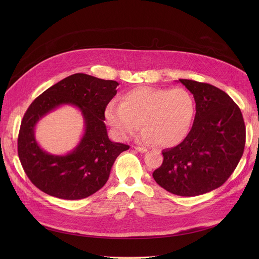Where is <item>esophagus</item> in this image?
I'll return each mask as SVG.
<instances>
[{
  "instance_id": "esophagus-1",
  "label": "esophagus",
  "mask_w": 259,
  "mask_h": 259,
  "mask_svg": "<svg viewBox=\"0 0 259 259\" xmlns=\"http://www.w3.org/2000/svg\"><path fill=\"white\" fill-rule=\"evenodd\" d=\"M134 149L139 153H146L147 152V149H145V147H141V146H134Z\"/></svg>"
}]
</instances>
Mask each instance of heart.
Masks as SVG:
<instances>
[{"mask_svg":"<svg viewBox=\"0 0 259 259\" xmlns=\"http://www.w3.org/2000/svg\"><path fill=\"white\" fill-rule=\"evenodd\" d=\"M194 115V97L182 88L138 87L125 93L122 102H109L105 110L108 123L121 139L130 138L142 124L140 140L162 146L183 141Z\"/></svg>","mask_w":259,"mask_h":259,"instance_id":"b5f03b06","label":"heart"}]
</instances>
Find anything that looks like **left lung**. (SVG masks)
I'll return each instance as SVG.
<instances>
[{
	"instance_id": "obj_1",
	"label": "left lung",
	"mask_w": 259,
	"mask_h": 259,
	"mask_svg": "<svg viewBox=\"0 0 259 259\" xmlns=\"http://www.w3.org/2000/svg\"><path fill=\"white\" fill-rule=\"evenodd\" d=\"M179 82L194 95V124L183 141L162 152L163 163L153 177L173 195L195 197L221 187L235 171L246 127L240 107L225 91L193 80Z\"/></svg>"
}]
</instances>
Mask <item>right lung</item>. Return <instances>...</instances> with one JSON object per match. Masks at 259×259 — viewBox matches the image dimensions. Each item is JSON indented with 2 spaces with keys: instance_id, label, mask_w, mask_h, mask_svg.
<instances>
[{
  "instance_id": "add662e5",
  "label": "right lung",
  "mask_w": 259,
  "mask_h": 259,
  "mask_svg": "<svg viewBox=\"0 0 259 259\" xmlns=\"http://www.w3.org/2000/svg\"><path fill=\"white\" fill-rule=\"evenodd\" d=\"M119 83L75 73L44 91L28 106L17 140L22 168L34 186L49 196L80 200L99 191L106 183L117 157L129 145L110 141L104 124L108 102L117 94ZM62 104L80 108L85 133L76 149L65 156L43 151L34 138V126Z\"/></svg>"
}]
</instances>
